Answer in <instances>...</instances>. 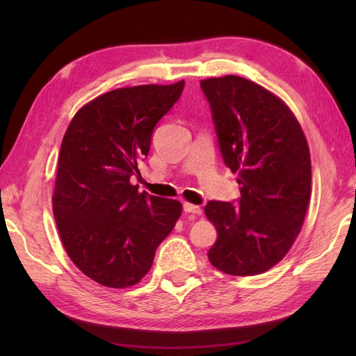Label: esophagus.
Wrapping results in <instances>:
<instances>
[{
	"mask_svg": "<svg viewBox=\"0 0 356 356\" xmlns=\"http://www.w3.org/2000/svg\"><path fill=\"white\" fill-rule=\"evenodd\" d=\"M184 212L193 213V215H201L202 213V209L200 206H195V204L184 202Z\"/></svg>",
	"mask_w": 356,
	"mask_h": 356,
	"instance_id": "esophagus-1",
	"label": "esophagus"
}]
</instances>
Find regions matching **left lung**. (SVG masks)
Returning a JSON list of instances; mask_svg holds the SVG:
<instances>
[{
    "label": "left lung",
    "mask_w": 356,
    "mask_h": 356,
    "mask_svg": "<svg viewBox=\"0 0 356 356\" xmlns=\"http://www.w3.org/2000/svg\"><path fill=\"white\" fill-rule=\"evenodd\" d=\"M225 165L238 172L237 204L204 207L218 238L210 264L222 273L267 272L291 250L311 196V156L297 118L281 99L246 78L201 81Z\"/></svg>",
    "instance_id": "1"
}]
</instances>
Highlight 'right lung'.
Instances as JSON below:
<instances>
[{
    "label": "right lung",
    "instance_id": "add662e5",
    "mask_svg": "<svg viewBox=\"0 0 356 356\" xmlns=\"http://www.w3.org/2000/svg\"><path fill=\"white\" fill-rule=\"evenodd\" d=\"M184 84L114 89L84 105L65 131L53 213L72 262L102 286L140 282L182 212L179 201L140 193L130 177Z\"/></svg>",
    "mask_w": 356,
    "mask_h": 356
}]
</instances>
